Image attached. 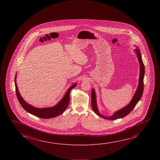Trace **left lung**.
I'll return each mask as SVG.
<instances>
[{"label": "left lung", "mask_w": 160, "mask_h": 160, "mask_svg": "<svg viewBox=\"0 0 160 160\" xmlns=\"http://www.w3.org/2000/svg\"><path fill=\"white\" fill-rule=\"evenodd\" d=\"M135 52L137 53L138 59L139 64H140V72H139V78L138 87L137 88L136 92L134 95L132 99L128 105L122 108L120 110L116 112L113 115L110 117H105L100 114L99 111L98 110L97 106V102H96V97H95V92L94 90L92 89V107L93 111L97 114V115L99 116L102 118L105 119H110V120H115L119 118H122L126 117L128 115L129 113H131V111L133 110L135 106L136 105L137 102H138L139 100L141 99L143 89H144V83H143V78L144 75V65L142 59L141 55L139 48H136L135 50Z\"/></svg>", "instance_id": "left-lung-1"}]
</instances>
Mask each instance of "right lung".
Listing matches in <instances>:
<instances>
[{"label":"right lung","mask_w":160,"mask_h":160,"mask_svg":"<svg viewBox=\"0 0 160 160\" xmlns=\"http://www.w3.org/2000/svg\"><path fill=\"white\" fill-rule=\"evenodd\" d=\"M16 80V75L15 77V81ZM76 84H74L70 87L66 92L63 98L61 100L60 102L58 103L57 105H55L53 107L45 108H37L30 105L27 103L22 98L21 95L18 92V87L17 84H15L16 86V95L19 102L24 109L26 110L27 112L36 116L39 118L43 119H48V118H54L58 115H61L64 112L66 109L68 107L70 102V92L72 89L76 87Z\"/></svg>","instance_id":"1"}]
</instances>
